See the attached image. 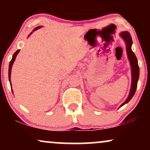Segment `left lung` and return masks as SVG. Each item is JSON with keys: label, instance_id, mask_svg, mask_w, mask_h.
I'll list each match as a JSON object with an SVG mask.
<instances>
[{"label": "left lung", "instance_id": "left-lung-1", "mask_svg": "<svg viewBox=\"0 0 150 150\" xmlns=\"http://www.w3.org/2000/svg\"><path fill=\"white\" fill-rule=\"evenodd\" d=\"M120 35L123 40L126 42V52L127 55H128L129 61H130L131 69H132V83H131V87L130 93H129L128 97L127 98L124 103L121 104L120 108L124 106V104L128 103L130 100L132 99L133 96H134L135 92H136L137 87V83H138L139 78V67L138 65V61L136 56H135L134 53L132 50V40L131 38L130 33L127 31H124L120 33Z\"/></svg>", "mask_w": 150, "mask_h": 150}]
</instances>
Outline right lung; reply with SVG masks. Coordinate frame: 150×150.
Wrapping results in <instances>:
<instances>
[{"instance_id":"right-lung-1","label":"right lung","mask_w":150,"mask_h":150,"mask_svg":"<svg viewBox=\"0 0 150 150\" xmlns=\"http://www.w3.org/2000/svg\"><path fill=\"white\" fill-rule=\"evenodd\" d=\"M41 28V26H38V27H36L35 28H34V30H33V32H34L35 30H38V29H39V28ZM31 34H32V33H30V34L29 35H28V37H29ZM20 52V50H18L15 53H14L13 55V57H12L11 60V61H10V63H9V81L10 85H11V73L12 65H13V63L14 62V61H15L16 57V56H17V54H18V52ZM11 91H12V90H11ZM12 93H13V91H12Z\"/></svg>"}]
</instances>
